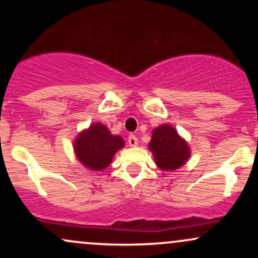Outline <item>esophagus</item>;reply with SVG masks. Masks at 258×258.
I'll return each mask as SVG.
<instances>
[{
    "instance_id": "1",
    "label": "esophagus",
    "mask_w": 258,
    "mask_h": 258,
    "mask_svg": "<svg viewBox=\"0 0 258 258\" xmlns=\"http://www.w3.org/2000/svg\"><path fill=\"white\" fill-rule=\"evenodd\" d=\"M128 144L130 147H137L138 146V138L136 137L135 135H130L128 136Z\"/></svg>"
}]
</instances>
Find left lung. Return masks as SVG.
I'll use <instances>...</instances> for the list:
<instances>
[{
  "instance_id": "1",
  "label": "left lung",
  "mask_w": 258,
  "mask_h": 258,
  "mask_svg": "<svg viewBox=\"0 0 258 258\" xmlns=\"http://www.w3.org/2000/svg\"><path fill=\"white\" fill-rule=\"evenodd\" d=\"M149 148L155 164L165 171L179 168L189 158L188 144L170 125H161L154 130Z\"/></svg>"
}]
</instances>
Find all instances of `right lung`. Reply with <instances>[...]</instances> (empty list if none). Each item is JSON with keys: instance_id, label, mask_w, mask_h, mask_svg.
I'll list each match as a JSON object with an SVG mask.
<instances>
[{"instance_id": "obj_1", "label": "right lung", "mask_w": 258, "mask_h": 258, "mask_svg": "<svg viewBox=\"0 0 258 258\" xmlns=\"http://www.w3.org/2000/svg\"><path fill=\"white\" fill-rule=\"evenodd\" d=\"M125 143L120 136L111 135L102 123H94L81 132L74 143L76 156L84 166L102 171L109 166L112 156Z\"/></svg>"}]
</instances>
